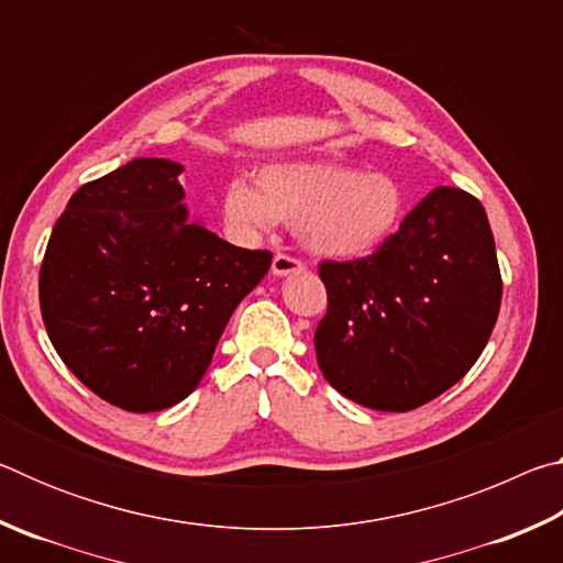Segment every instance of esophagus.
Segmentation results:
<instances>
[{
    "label": "esophagus",
    "mask_w": 563,
    "mask_h": 563,
    "mask_svg": "<svg viewBox=\"0 0 563 563\" xmlns=\"http://www.w3.org/2000/svg\"><path fill=\"white\" fill-rule=\"evenodd\" d=\"M302 261H298V258H292V255H288V253H275V258H273V265H271V271L275 273V275H292V273H302Z\"/></svg>",
    "instance_id": "obj_1"
}]
</instances>
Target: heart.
Segmentation results:
<instances>
[{"label":"heart","mask_w":563,"mask_h":563,"mask_svg":"<svg viewBox=\"0 0 563 563\" xmlns=\"http://www.w3.org/2000/svg\"><path fill=\"white\" fill-rule=\"evenodd\" d=\"M405 190L393 176L328 164L280 161L263 166L255 186L233 178L223 190V218L233 233L261 235L283 221L322 258L352 261L379 251L402 223Z\"/></svg>","instance_id":"obj_1"}]
</instances>
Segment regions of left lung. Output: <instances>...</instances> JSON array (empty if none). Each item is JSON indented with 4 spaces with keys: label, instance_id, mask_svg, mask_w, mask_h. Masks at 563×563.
<instances>
[{
    "label": "left lung",
    "instance_id": "8db88e82",
    "mask_svg": "<svg viewBox=\"0 0 563 563\" xmlns=\"http://www.w3.org/2000/svg\"><path fill=\"white\" fill-rule=\"evenodd\" d=\"M328 312L316 352L328 383L362 407L409 412L470 373L501 305L482 203L440 186L373 255L322 261Z\"/></svg>",
    "mask_w": 563,
    "mask_h": 563
}]
</instances>
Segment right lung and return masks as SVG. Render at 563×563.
Instances as JSON below:
<instances>
[{
    "instance_id": "right-lung-1",
    "label": "right lung",
    "mask_w": 563,
    "mask_h": 563,
    "mask_svg": "<svg viewBox=\"0 0 563 563\" xmlns=\"http://www.w3.org/2000/svg\"><path fill=\"white\" fill-rule=\"evenodd\" d=\"M178 164L133 158L84 184L40 271L44 328L64 365L126 412L186 399L273 253L190 223Z\"/></svg>"
}]
</instances>
